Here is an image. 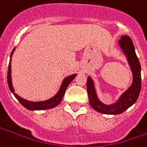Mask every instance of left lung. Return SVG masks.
Listing matches in <instances>:
<instances>
[{
  "instance_id": "obj_1",
  "label": "left lung",
  "mask_w": 147,
  "mask_h": 147,
  "mask_svg": "<svg viewBox=\"0 0 147 147\" xmlns=\"http://www.w3.org/2000/svg\"><path fill=\"white\" fill-rule=\"evenodd\" d=\"M119 45L126 56L133 72V83L130 87L120 96L116 102L112 105H106L100 102L97 97L92 79L88 77L87 80V93L89 103L96 111L107 115H118L126 111L136 102L141 91V66L135 52L133 41L129 37L125 35L119 40Z\"/></svg>"
}]
</instances>
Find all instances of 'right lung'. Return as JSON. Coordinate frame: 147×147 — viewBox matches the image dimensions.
Wrapping results in <instances>:
<instances>
[{
    "mask_svg": "<svg viewBox=\"0 0 147 147\" xmlns=\"http://www.w3.org/2000/svg\"><path fill=\"white\" fill-rule=\"evenodd\" d=\"M14 51V49H13V51L11 52V57L13 54V51ZM11 59L9 61L8 65V70H7V84H8L9 88L12 93L14 94V96H15V98L19 101V102L22 105V106L25 107L26 109H29V110H44V109H51L55 107L56 106H58L60 102H61V99L63 98L64 95L65 93V90L67 87L69 86L72 80H73L75 77L77 75L76 74H73L71 76H69L68 77H66L62 82L61 86L60 87L59 91L58 92V93L56 94L55 96L52 97V98H49L46 101H42V102H30L28 101L24 98H22L19 96H18L15 92H14V88L12 86V82H11Z\"/></svg>",
    "mask_w": 147,
    "mask_h": 147,
    "instance_id": "right-lung-1",
    "label": "right lung"
}]
</instances>
